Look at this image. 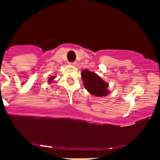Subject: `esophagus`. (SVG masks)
Wrapping results in <instances>:
<instances>
[{
  "label": "esophagus",
  "mask_w": 160,
  "mask_h": 160,
  "mask_svg": "<svg viewBox=\"0 0 160 160\" xmlns=\"http://www.w3.org/2000/svg\"><path fill=\"white\" fill-rule=\"evenodd\" d=\"M71 64V65H73V66H77V65H78V63H77V62H71V63H70Z\"/></svg>",
  "instance_id": "esophagus-1"
}]
</instances>
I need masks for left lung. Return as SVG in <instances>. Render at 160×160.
I'll use <instances>...</instances> for the list:
<instances>
[{"label": "left lung", "mask_w": 160, "mask_h": 160, "mask_svg": "<svg viewBox=\"0 0 160 160\" xmlns=\"http://www.w3.org/2000/svg\"><path fill=\"white\" fill-rule=\"evenodd\" d=\"M81 78L85 89L92 95L104 97L109 93L108 82L104 81L95 72H92L89 70H82Z\"/></svg>", "instance_id": "obj_1"}]
</instances>
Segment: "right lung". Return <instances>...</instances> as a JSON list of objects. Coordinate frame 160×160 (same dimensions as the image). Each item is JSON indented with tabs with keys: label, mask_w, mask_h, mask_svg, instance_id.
I'll use <instances>...</instances> for the list:
<instances>
[{
	"label": "right lung",
	"mask_w": 160,
	"mask_h": 160,
	"mask_svg": "<svg viewBox=\"0 0 160 160\" xmlns=\"http://www.w3.org/2000/svg\"><path fill=\"white\" fill-rule=\"evenodd\" d=\"M54 79H55V77L54 76H51L50 78H49L48 81L49 82H54V81H53V80H54Z\"/></svg>",
	"instance_id": "add662e5"
}]
</instances>
